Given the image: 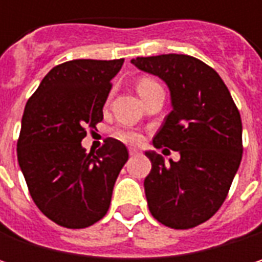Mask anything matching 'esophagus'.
<instances>
[{
  "instance_id": "esophagus-1",
  "label": "esophagus",
  "mask_w": 262,
  "mask_h": 262,
  "mask_svg": "<svg viewBox=\"0 0 262 262\" xmlns=\"http://www.w3.org/2000/svg\"><path fill=\"white\" fill-rule=\"evenodd\" d=\"M129 155L130 156H136V155H139V150L138 148H129Z\"/></svg>"
}]
</instances>
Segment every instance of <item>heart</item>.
Instances as JSON below:
<instances>
[{"label": "heart", "instance_id": "1", "mask_svg": "<svg viewBox=\"0 0 262 262\" xmlns=\"http://www.w3.org/2000/svg\"><path fill=\"white\" fill-rule=\"evenodd\" d=\"M155 86H159V83L156 80L148 79V77H142V79L138 80L136 89H138L139 95H142L144 92H147L148 89H151ZM114 138H117L118 141H121L124 144H129V145H136L142 139L141 133L136 132L135 129H130V127H121V129L114 130Z\"/></svg>", "mask_w": 262, "mask_h": 262}]
</instances>
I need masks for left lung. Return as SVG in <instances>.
<instances>
[{
  "instance_id": "obj_1",
  "label": "left lung",
  "mask_w": 262,
  "mask_h": 262,
  "mask_svg": "<svg viewBox=\"0 0 262 262\" xmlns=\"http://www.w3.org/2000/svg\"><path fill=\"white\" fill-rule=\"evenodd\" d=\"M132 63L168 84L173 111L153 144L181 153V159H170V164L155 151L145 153L151 161L144 181L148 209L171 229L195 228L220 209L239 167L243 124L238 107L222 77L192 56L136 57Z\"/></svg>"
}]
</instances>
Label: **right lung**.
<instances>
[{
  "instance_id": "right-lung-1",
  "label": "right lung",
  "mask_w": 262,
  "mask_h": 262,
  "mask_svg": "<svg viewBox=\"0 0 262 262\" xmlns=\"http://www.w3.org/2000/svg\"><path fill=\"white\" fill-rule=\"evenodd\" d=\"M124 59H77L54 67L28 98L18 138V162L28 192L51 222L83 229L101 220L129 159L123 142L106 138L94 153L81 139L103 120L112 79Z\"/></svg>"
}]
</instances>
